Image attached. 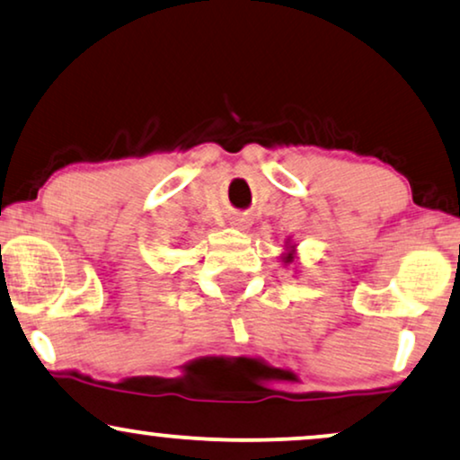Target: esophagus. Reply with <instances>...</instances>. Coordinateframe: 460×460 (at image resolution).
<instances>
[{"instance_id": "obj_1", "label": "esophagus", "mask_w": 460, "mask_h": 460, "mask_svg": "<svg viewBox=\"0 0 460 460\" xmlns=\"http://www.w3.org/2000/svg\"><path fill=\"white\" fill-rule=\"evenodd\" d=\"M243 223H246V218H237V220H234L235 226H243Z\"/></svg>"}]
</instances>
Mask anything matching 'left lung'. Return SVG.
I'll return each mask as SVG.
<instances>
[{"mask_svg":"<svg viewBox=\"0 0 460 460\" xmlns=\"http://www.w3.org/2000/svg\"><path fill=\"white\" fill-rule=\"evenodd\" d=\"M287 261H293V257H290V254H288V257H287Z\"/></svg>","mask_w":460,"mask_h":460,"instance_id":"1","label":"left lung"}]
</instances>
